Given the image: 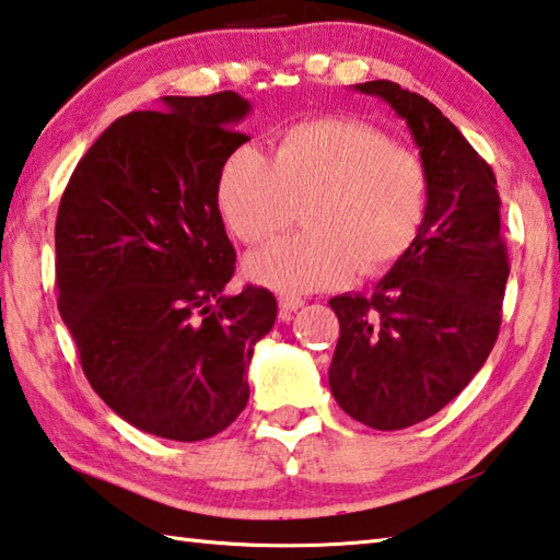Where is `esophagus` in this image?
I'll return each instance as SVG.
<instances>
[{
  "mask_svg": "<svg viewBox=\"0 0 560 560\" xmlns=\"http://www.w3.org/2000/svg\"><path fill=\"white\" fill-rule=\"evenodd\" d=\"M280 312H282V317H290L292 312H298L302 305H305V300L302 298H295V295H280Z\"/></svg>",
  "mask_w": 560,
  "mask_h": 560,
  "instance_id": "esophagus-1",
  "label": "esophagus"
}]
</instances>
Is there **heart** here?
I'll return each instance as SVG.
<instances>
[{
    "label": "heart",
    "instance_id": "1",
    "mask_svg": "<svg viewBox=\"0 0 560 560\" xmlns=\"http://www.w3.org/2000/svg\"><path fill=\"white\" fill-rule=\"evenodd\" d=\"M219 203L231 231L262 248L305 206V233L255 255L248 272L280 292L381 275L416 243L428 209L418 156L376 127L347 117L298 122L275 140L272 160L241 144L219 172Z\"/></svg>",
    "mask_w": 560,
    "mask_h": 560
}]
</instances>
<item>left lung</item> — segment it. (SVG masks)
Returning a JSON list of instances; mask_svg holds the SVG:
<instances>
[{
    "label": "left lung",
    "mask_w": 560,
    "mask_h": 560,
    "mask_svg": "<svg viewBox=\"0 0 560 560\" xmlns=\"http://www.w3.org/2000/svg\"><path fill=\"white\" fill-rule=\"evenodd\" d=\"M404 117L428 174L416 243L376 290L339 295L329 388L345 413L376 430L410 428L445 408L492 351L509 255L492 166L428 101L390 81L359 83Z\"/></svg>",
    "instance_id": "obj_1"
}]
</instances>
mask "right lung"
Listing matches in <instances>:
<instances>
[{"mask_svg":"<svg viewBox=\"0 0 560 560\" xmlns=\"http://www.w3.org/2000/svg\"><path fill=\"white\" fill-rule=\"evenodd\" d=\"M127 113L68 179L56 215L58 312L88 384L144 433L196 443L248 404L245 369L278 317L265 288L223 295L235 250L219 172L248 137L238 93Z\"/></svg>","mask_w":560,"mask_h":560,"instance_id":"obj_1","label":"right lung"}]
</instances>
